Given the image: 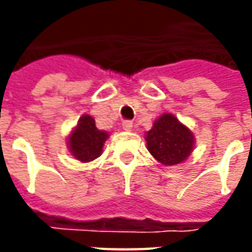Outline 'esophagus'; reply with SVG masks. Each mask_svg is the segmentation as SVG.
Here are the masks:
<instances>
[{
	"instance_id": "esophagus-1",
	"label": "esophagus",
	"mask_w": 252,
	"mask_h": 252,
	"mask_svg": "<svg viewBox=\"0 0 252 252\" xmlns=\"http://www.w3.org/2000/svg\"><path fill=\"white\" fill-rule=\"evenodd\" d=\"M132 126H133V123H132V121H129V120L123 121V128H124L126 131H131Z\"/></svg>"
}]
</instances>
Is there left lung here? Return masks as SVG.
I'll use <instances>...</instances> for the list:
<instances>
[{"label":"left lung","mask_w":252,"mask_h":252,"mask_svg":"<svg viewBox=\"0 0 252 252\" xmlns=\"http://www.w3.org/2000/svg\"><path fill=\"white\" fill-rule=\"evenodd\" d=\"M146 142L150 154L164 166L182 163L194 148L191 131L171 113H163L155 120Z\"/></svg>","instance_id":"left-lung-1"}]
</instances>
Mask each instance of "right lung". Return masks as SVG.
I'll list each match as a JSON object with an SVG mask.
<instances>
[{"label":"right lung","instance_id":"add662e5","mask_svg":"<svg viewBox=\"0 0 252 252\" xmlns=\"http://www.w3.org/2000/svg\"><path fill=\"white\" fill-rule=\"evenodd\" d=\"M109 137L108 132L99 131L92 116L83 115L77 126L68 136V150L79 162H92L102 154L105 140Z\"/></svg>","mask_w":252,"mask_h":252}]
</instances>
